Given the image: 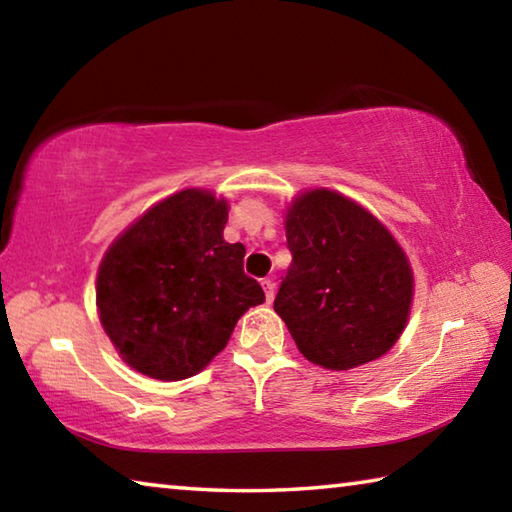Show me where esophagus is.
I'll return each mask as SVG.
<instances>
[{
    "mask_svg": "<svg viewBox=\"0 0 512 512\" xmlns=\"http://www.w3.org/2000/svg\"><path fill=\"white\" fill-rule=\"evenodd\" d=\"M262 287H264V293H266V300L271 302L275 298V282L271 280V277H266V280H262Z\"/></svg>",
    "mask_w": 512,
    "mask_h": 512,
    "instance_id": "esophagus-1",
    "label": "esophagus"
}]
</instances>
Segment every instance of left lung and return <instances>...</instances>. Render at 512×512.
Wrapping results in <instances>:
<instances>
[{
	"label": "left lung",
	"instance_id": "obj_1",
	"mask_svg": "<svg viewBox=\"0 0 512 512\" xmlns=\"http://www.w3.org/2000/svg\"><path fill=\"white\" fill-rule=\"evenodd\" d=\"M287 246L291 266L273 307L311 363L348 370L393 348L409 318L413 275L375 216L314 189L289 207Z\"/></svg>",
	"mask_w": 512,
	"mask_h": 512
}]
</instances>
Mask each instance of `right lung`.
<instances>
[{
	"instance_id": "1",
	"label": "right lung",
	"mask_w": 512,
	"mask_h": 512,
	"mask_svg": "<svg viewBox=\"0 0 512 512\" xmlns=\"http://www.w3.org/2000/svg\"><path fill=\"white\" fill-rule=\"evenodd\" d=\"M228 203L185 189L151 207L103 257L101 325L121 357L153 379L201 372L264 291L244 273V244H228Z\"/></svg>"
}]
</instances>
